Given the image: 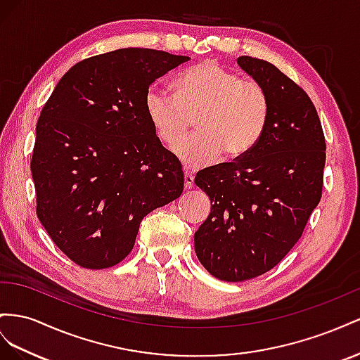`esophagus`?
<instances>
[{"mask_svg":"<svg viewBox=\"0 0 360 360\" xmlns=\"http://www.w3.org/2000/svg\"><path fill=\"white\" fill-rule=\"evenodd\" d=\"M193 184H194L193 174L186 172V174H184V187H186V190H190L193 187Z\"/></svg>","mask_w":360,"mask_h":360,"instance_id":"esophagus-1","label":"esophagus"}]
</instances>
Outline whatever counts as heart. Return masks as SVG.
I'll list each match as a JSON object with an SVG mask.
<instances>
[{
	"mask_svg": "<svg viewBox=\"0 0 360 360\" xmlns=\"http://www.w3.org/2000/svg\"><path fill=\"white\" fill-rule=\"evenodd\" d=\"M176 95L152 84L145 95V111L158 139L173 149L187 136L198 116V134L178 148L188 169H199L223 153L235 160L261 140L270 117V98L256 81L217 61L186 69L174 79Z\"/></svg>",
	"mask_w": 360,
	"mask_h": 360,
	"instance_id": "1",
	"label": "heart"
}]
</instances>
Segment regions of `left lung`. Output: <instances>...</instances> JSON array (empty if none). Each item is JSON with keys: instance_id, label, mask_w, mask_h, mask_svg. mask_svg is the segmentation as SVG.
Segmentation results:
<instances>
[{"instance_id": "8db88e82", "label": "left lung", "mask_w": 360, "mask_h": 360, "mask_svg": "<svg viewBox=\"0 0 360 360\" xmlns=\"http://www.w3.org/2000/svg\"><path fill=\"white\" fill-rule=\"evenodd\" d=\"M238 65L270 98V117L249 153L198 172L211 212L194 233V250L214 277L253 279L279 264L320 203L326 140L306 91L274 65L249 56Z\"/></svg>"}]
</instances>
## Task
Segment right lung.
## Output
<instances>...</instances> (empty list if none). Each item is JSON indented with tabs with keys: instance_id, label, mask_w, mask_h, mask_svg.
I'll list each match as a JSON object with an SVG mask.
<instances>
[{
	"instance_id": "right-lung-1",
	"label": "right lung",
	"mask_w": 360,
	"mask_h": 360,
	"mask_svg": "<svg viewBox=\"0 0 360 360\" xmlns=\"http://www.w3.org/2000/svg\"><path fill=\"white\" fill-rule=\"evenodd\" d=\"M188 60L146 48L90 57L61 77L44 105L32 157L36 212L77 265L119 264L141 220L181 196V162L153 131L145 95Z\"/></svg>"
}]
</instances>
